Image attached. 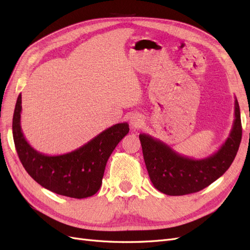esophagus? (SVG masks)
Returning <instances> with one entry per match:
<instances>
[{
    "label": "esophagus",
    "mask_w": 250,
    "mask_h": 250,
    "mask_svg": "<svg viewBox=\"0 0 250 250\" xmlns=\"http://www.w3.org/2000/svg\"><path fill=\"white\" fill-rule=\"evenodd\" d=\"M144 120H142V117L139 115H132L130 117V125L133 127V129H138V127L141 126Z\"/></svg>",
    "instance_id": "esophagus-1"
}]
</instances>
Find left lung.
Instances as JSON below:
<instances>
[{
    "instance_id": "1",
    "label": "left lung",
    "mask_w": 250,
    "mask_h": 250,
    "mask_svg": "<svg viewBox=\"0 0 250 250\" xmlns=\"http://www.w3.org/2000/svg\"><path fill=\"white\" fill-rule=\"evenodd\" d=\"M146 167L155 188L168 196L197 192L216 181L231 166L242 139L239 103L234 101L232 129L216 153L194 159L175 152L165 142L147 134L139 135Z\"/></svg>"
}]
</instances>
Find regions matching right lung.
Segmentation results:
<instances>
[{
    "mask_svg": "<svg viewBox=\"0 0 250 250\" xmlns=\"http://www.w3.org/2000/svg\"><path fill=\"white\" fill-rule=\"evenodd\" d=\"M22 95H19L12 119L13 140L26 172L42 188L55 194L83 199L101 188L106 161L129 133L126 123L116 124L74 151L49 156L28 144L21 127Z\"/></svg>",
    "mask_w": 250,
    "mask_h": 250,
    "instance_id": "right-lung-1",
    "label": "right lung"
}]
</instances>
